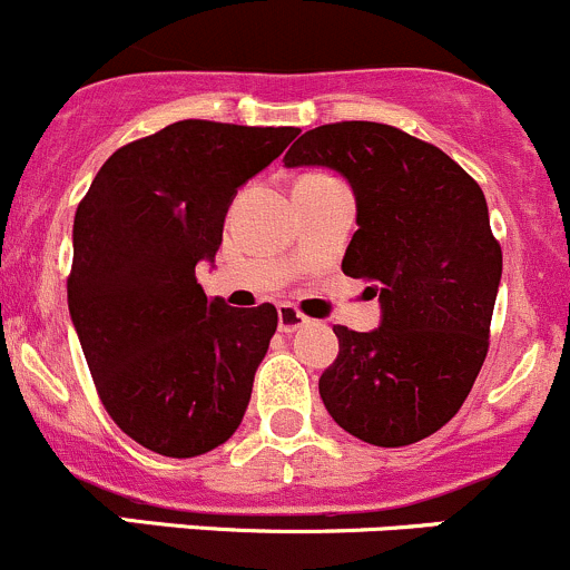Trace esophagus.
<instances>
[{
	"label": "esophagus",
	"mask_w": 570,
	"mask_h": 570,
	"mask_svg": "<svg viewBox=\"0 0 570 570\" xmlns=\"http://www.w3.org/2000/svg\"><path fill=\"white\" fill-rule=\"evenodd\" d=\"M306 322H308L306 314H301L295 306H289V303H281L278 306V331L281 333H295L297 327H303Z\"/></svg>",
	"instance_id": "34e87169"
}]
</instances>
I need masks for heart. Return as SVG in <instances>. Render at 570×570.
Instances as JSON below:
<instances>
[{"instance_id":"b5f03b06","label":"heart","mask_w":570,"mask_h":570,"mask_svg":"<svg viewBox=\"0 0 570 570\" xmlns=\"http://www.w3.org/2000/svg\"><path fill=\"white\" fill-rule=\"evenodd\" d=\"M303 178H325V176H303Z\"/></svg>"}]
</instances>
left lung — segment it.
<instances>
[{
  "instance_id": "left-lung-1",
  "label": "left lung",
  "mask_w": 570,
  "mask_h": 570,
  "mask_svg": "<svg viewBox=\"0 0 570 570\" xmlns=\"http://www.w3.org/2000/svg\"><path fill=\"white\" fill-rule=\"evenodd\" d=\"M284 165L347 178L358 232L342 269L381 301L375 331L333 327L322 402L366 444H416L461 411L488 355L502 248L485 195L441 148L372 120L306 131Z\"/></svg>"
}]
</instances>
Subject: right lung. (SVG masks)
I'll list each match as a JSON object with an SVG mask.
<instances>
[{"instance_id":"1","label":"right lung","mask_w":570,"mask_h":570,"mask_svg":"<svg viewBox=\"0 0 570 570\" xmlns=\"http://www.w3.org/2000/svg\"><path fill=\"white\" fill-rule=\"evenodd\" d=\"M297 131L178 120L118 148L79 200L68 312L107 413L146 450L204 455L243 422L278 312L206 297L195 264Z\"/></svg>"}]
</instances>
